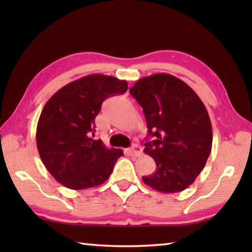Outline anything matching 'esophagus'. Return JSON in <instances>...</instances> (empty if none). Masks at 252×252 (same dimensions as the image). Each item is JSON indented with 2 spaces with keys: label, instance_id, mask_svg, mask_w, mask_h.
Returning a JSON list of instances; mask_svg holds the SVG:
<instances>
[{
  "label": "esophagus",
  "instance_id": "obj_1",
  "mask_svg": "<svg viewBox=\"0 0 252 252\" xmlns=\"http://www.w3.org/2000/svg\"><path fill=\"white\" fill-rule=\"evenodd\" d=\"M127 153H129L131 156L140 157V156H142L143 151H142V148L140 146L136 145V144H134V145H133L132 147H130L129 149H127Z\"/></svg>",
  "mask_w": 252,
  "mask_h": 252
}]
</instances>
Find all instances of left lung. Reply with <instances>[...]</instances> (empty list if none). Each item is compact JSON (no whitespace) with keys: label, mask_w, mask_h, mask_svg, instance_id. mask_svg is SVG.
Masks as SVG:
<instances>
[{"label":"left lung","mask_w":252,"mask_h":252,"mask_svg":"<svg viewBox=\"0 0 252 252\" xmlns=\"http://www.w3.org/2000/svg\"><path fill=\"white\" fill-rule=\"evenodd\" d=\"M142 106L148 129L144 153L156 171L143 182L161 192L184 190L202 171L212 147L208 111L195 91L168 73L145 77L130 89Z\"/></svg>","instance_id":"1"}]
</instances>
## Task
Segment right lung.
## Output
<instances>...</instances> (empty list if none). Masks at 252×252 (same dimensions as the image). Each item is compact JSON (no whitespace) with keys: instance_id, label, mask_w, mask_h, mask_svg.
Wrapping results in <instances>:
<instances>
[{"instance_id":"right-lung-1","label":"right lung","mask_w":252,"mask_h":252,"mask_svg":"<svg viewBox=\"0 0 252 252\" xmlns=\"http://www.w3.org/2000/svg\"><path fill=\"white\" fill-rule=\"evenodd\" d=\"M126 90V80L95 73L65 85L47 100L37 121L36 147L58 183L84 189L109 178L123 152L94 140L95 118L106 98Z\"/></svg>"}]
</instances>
